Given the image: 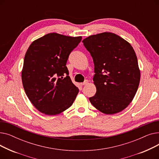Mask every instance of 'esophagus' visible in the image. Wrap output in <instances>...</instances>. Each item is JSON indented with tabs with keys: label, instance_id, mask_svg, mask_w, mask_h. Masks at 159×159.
<instances>
[{
	"label": "esophagus",
	"instance_id": "esophagus-1",
	"mask_svg": "<svg viewBox=\"0 0 159 159\" xmlns=\"http://www.w3.org/2000/svg\"><path fill=\"white\" fill-rule=\"evenodd\" d=\"M88 80H86L84 82L81 83L80 85H81V86H84V85H86V84H88Z\"/></svg>",
	"mask_w": 159,
	"mask_h": 159
}]
</instances>
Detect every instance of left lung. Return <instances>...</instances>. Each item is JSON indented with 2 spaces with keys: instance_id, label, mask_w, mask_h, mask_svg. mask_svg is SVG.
Instances as JSON below:
<instances>
[{
  "instance_id": "8db88e82",
  "label": "left lung",
  "mask_w": 159,
  "mask_h": 159,
  "mask_svg": "<svg viewBox=\"0 0 159 159\" xmlns=\"http://www.w3.org/2000/svg\"><path fill=\"white\" fill-rule=\"evenodd\" d=\"M95 65V95L89 101L106 115L119 113L134 98L140 80L136 53L128 41L110 32L82 40Z\"/></svg>"
}]
</instances>
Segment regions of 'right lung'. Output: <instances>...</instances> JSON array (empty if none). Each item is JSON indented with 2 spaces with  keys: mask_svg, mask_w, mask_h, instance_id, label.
<instances>
[{
  "mask_svg": "<svg viewBox=\"0 0 159 159\" xmlns=\"http://www.w3.org/2000/svg\"><path fill=\"white\" fill-rule=\"evenodd\" d=\"M82 37L51 33L31 44L24 57L22 81L30 102L40 112L55 115L73 104L78 93L66 62Z\"/></svg>",
  "mask_w": 159,
  "mask_h": 159,
  "instance_id": "add662e5",
  "label": "right lung"
}]
</instances>
